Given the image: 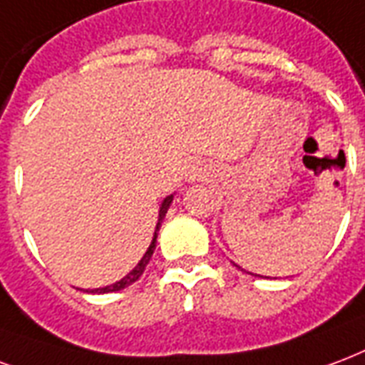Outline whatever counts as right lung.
Instances as JSON below:
<instances>
[{
  "label": "right lung",
  "mask_w": 365,
  "mask_h": 365,
  "mask_svg": "<svg viewBox=\"0 0 365 365\" xmlns=\"http://www.w3.org/2000/svg\"><path fill=\"white\" fill-rule=\"evenodd\" d=\"M173 202V194L171 196H167L163 200V204H161V210H159V222H157V227H155V235H153V241H151L150 249L145 251V255H143V259L138 262V267L132 270V272L128 274V276H124L120 282H116V284H113V286H106V288H98V289H91L89 294H108V292H118V289H124L128 288L130 284H134L140 276L143 274V270H145V267L150 264V259L151 255H153V251H155V241H157V231H159V227H161V222H163L165 214H167V210H169V206H171Z\"/></svg>",
  "instance_id": "obj_1"
}]
</instances>
